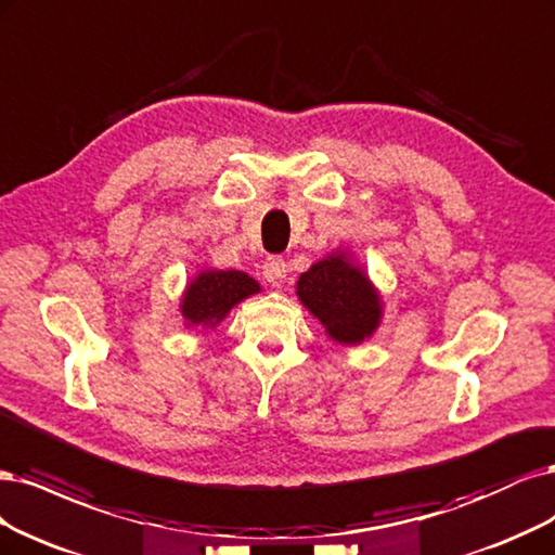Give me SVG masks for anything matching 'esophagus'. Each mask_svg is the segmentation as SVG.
Instances as JSON below:
<instances>
[{"mask_svg": "<svg viewBox=\"0 0 555 555\" xmlns=\"http://www.w3.org/2000/svg\"><path fill=\"white\" fill-rule=\"evenodd\" d=\"M262 276L270 285H279L288 276V264H285L283 258H267V262L262 264Z\"/></svg>", "mask_w": 555, "mask_h": 555, "instance_id": "esophagus-1", "label": "esophagus"}]
</instances>
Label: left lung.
<instances>
[{"label": "left lung", "instance_id": "left-lung-1", "mask_svg": "<svg viewBox=\"0 0 555 555\" xmlns=\"http://www.w3.org/2000/svg\"><path fill=\"white\" fill-rule=\"evenodd\" d=\"M295 293L338 346H362L383 323V295L348 248L313 262L299 274Z\"/></svg>", "mask_w": 555, "mask_h": 555}]
</instances>
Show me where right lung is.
<instances>
[{
  "instance_id": "add662e5",
  "label": "right lung",
  "mask_w": 555,
  "mask_h": 555,
  "mask_svg": "<svg viewBox=\"0 0 555 555\" xmlns=\"http://www.w3.org/2000/svg\"><path fill=\"white\" fill-rule=\"evenodd\" d=\"M260 283L240 270H201L186 281L180 297V315L184 327L214 330L244 299L258 295Z\"/></svg>"
}]
</instances>
